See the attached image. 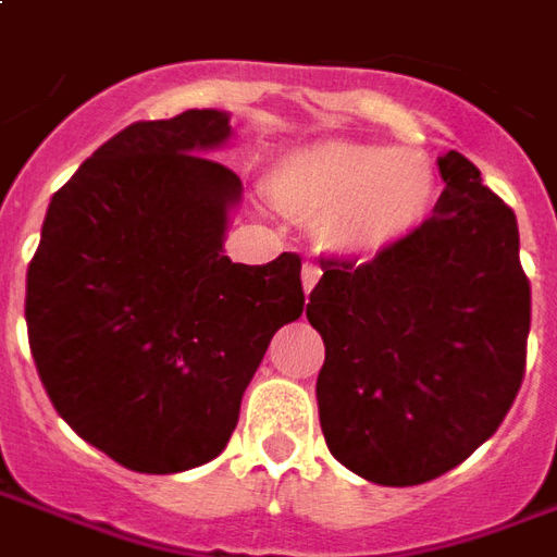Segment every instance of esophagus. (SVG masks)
Returning <instances> with one entry per match:
<instances>
[{
    "instance_id": "obj_1",
    "label": "esophagus",
    "mask_w": 557,
    "mask_h": 557,
    "mask_svg": "<svg viewBox=\"0 0 557 557\" xmlns=\"http://www.w3.org/2000/svg\"><path fill=\"white\" fill-rule=\"evenodd\" d=\"M300 277H304V292H312V289H315V283H319V277H321V268L315 265V262H307Z\"/></svg>"
}]
</instances>
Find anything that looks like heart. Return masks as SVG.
I'll list each match as a JSON object with an SVG mask.
<instances>
[{"instance_id":"obj_1","label":"heart","mask_w":557,"mask_h":557,"mask_svg":"<svg viewBox=\"0 0 557 557\" xmlns=\"http://www.w3.org/2000/svg\"><path fill=\"white\" fill-rule=\"evenodd\" d=\"M271 197L286 215L321 221V238L345 253H377L422 224L434 174L419 152L324 141L283 156Z\"/></svg>"}]
</instances>
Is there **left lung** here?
I'll return each mask as SVG.
<instances>
[{
	"label": "left lung",
	"instance_id": "left-lung-1",
	"mask_svg": "<svg viewBox=\"0 0 557 557\" xmlns=\"http://www.w3.org/2000/svg\"><path fill=\"white\" fill-rule=\"evenodd\" d=\"M436 212L369 262L319 257L307 319L331 455L383 487L463 463L505 422L525 377L531 286L517 215L467 156H440Z\"/></svg>",
	"mask_w": 557,
	"mask_h": 557
}]
</instances>
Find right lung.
Returning <instances> with one entry per match:
<instances>
[{
  "instance_id": "1",
  "label": "right lung",
  "mask_w": 557,
  "mask_h": 557,
  "mask_svg": "<svg viewBox=\"0 0 557 557\" xmlns=\"http://www.w3.org/2000/svg\"><path fill=\"white\" fill-rule=\"evenodd\" d=\"M230 117L138 121L52 195L26 274L28 348L49 401L82 440L150 475L224 451L271 336L300 319V257H224L242 195L203 156Z\"/></svg>"
}]
</instances>
